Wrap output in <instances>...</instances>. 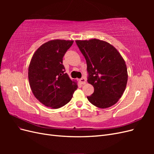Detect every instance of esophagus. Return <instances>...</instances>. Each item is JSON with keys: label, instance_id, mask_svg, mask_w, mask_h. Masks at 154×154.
<instances>
[{"label": "esophagus", "instance_id": "esophagus-1", "mask_svg": "<svg viewBox=\"0 0 154 154\" xmlns=\"http://www.w3.org/2000/svg\"><path fill=\"white\" fill-rule=\"evenodd\" d=\"M79 81H80V82L82 83V84H85L86 83V79L84 77H83L81 79H80V80Z\"/></svg>", "mask_w": 154, "mask_h": 154}]
</instances>
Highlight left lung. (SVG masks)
I'll list each match as a JSON object with an SVG mask.
<instances>
[{
  "mask_svg": "<svg viewBox=\"0 0 154 154\" xmlns=\"http://www.w3.org/2000/svg\"><path fill=\"white\" fill-rule=\"evenodd\" d=\"M86 60L87 82L94 88L87 99L94 106L108 108L116 104L127 86V65L113 45L103 40L93 38L76 40Z\"/></svg>",
  "mask_w": 154,
  "mask_h": 154,
  "instance_id": "left-lung-1",
  "label": "left lung"
}]
</instances>
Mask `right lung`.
Instances as JSON below:
<instances>
[{"label": "right lung", "mask_w": 154, "mask_h": 154, "mask_svg": "<svg viewBox=\"0 0 154 154\" xmlns=\"http://www.w3.org/2000/svg\"><path fill=\"white\" fill-rule=\"evenodd\" d=\"M73 40H52L33 54L28 69L30 87L40 103L58 109L71 101L78 85L65 73L63 57Z\"/></svg>", "instance_id": "1"}]
</instances>
